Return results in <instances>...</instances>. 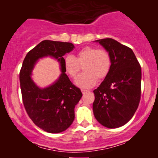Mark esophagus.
I'll return each instance as SVG.
<instances>
[{"instance_id":"1","label":"esophagus","mask_w":158,"mask_h":158,"mask_svg":"<svg viewBox=\"0 0 158 158\" xmlns=\"http://www.w3.org/2000/svg\"><path fill=\"white\" fill-rule=\"evenodd\" d=\"M81 91H82V93H83V94H85V93L88 92V90H84V89H82V90H81Z\"/></svg>"}]
</instances>
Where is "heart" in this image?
<instances>
[{
    "label": "heart",
    "instance_id": "obj_1",
    "mask_svg": "<svg viewBox=\"0 0 158 158\" xmlns=\"http://www.w3.org/2000/svg\"><path fill=\"white\" fill-rule=\"evenodd\" d=\"M83 66V73L75 79V83L81 88H89L95 85L97 81L104 79L111 68V57L109 52L96 47H85L79 50L76 56H67L64 67L67 74L75 77Z\"/></svg>",
    "mask_w": 158,
    "mask_h": 158
}]
</instances>
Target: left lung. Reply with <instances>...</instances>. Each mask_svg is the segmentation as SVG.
<instances>
[{"label": "left lung", "instance_id": "1", "mask_svg": "<svg viewBox=\"0 0 158 158\" xmlns=\"http://www.w3.org/2000/svg\"><path fill=\"white\" fill-rule=\"evenodd\" d=\"M111 57V68L96 89L93 111L107 128L127 124L137 111L141 97V66L132 49L111 38L97 40Z\"/></svg>", "mask_w": 158, "mask_h": 158}]
</instances>
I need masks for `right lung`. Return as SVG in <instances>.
<instances>
[{"label": "right lung", "mask_w": 158, "mask_h": 158, "mask_svg": "<svg viewBox=\"0 0 158 158\" xmlns=\"http://www.w3.org/2000/svg\"><path fill=\"white\" fill-rule=\"evenodd\" d=\"M70 42L44 40L30 50L23 60L19 73L23 106L34 124L49 133L66 130L75 118V106L81 98L82 92L73 85L65 74L63 56L71 52ZM51 56L60 62L62 74L52 85L40 89L30 75L40 58Z\"/></svg>", "instance_id": "right-lung-1"}]
</instances>
